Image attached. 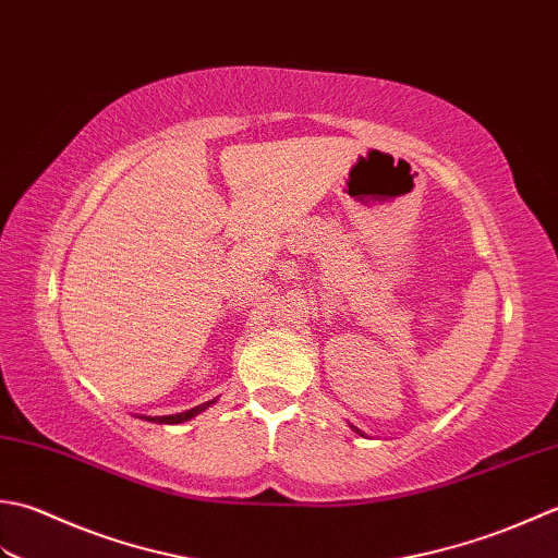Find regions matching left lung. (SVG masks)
Segmentation results:
<instances>
[{
	"label": "left lung",
	"mask_w": 558,
	"mask_h": 558,
	"mask_svg": "<svg viewBox=\"0 0 558 558\" xmlns=\"http://www.w3.org/2000/svg\"><path fill=\"white\" fill-rule=\"evenodd\" d=\"M351 428H354V430H356V434H359V436H363V430H359V428H356V426H351Z\"/></svg>",
	"instance_id": "left-lung-1"
}]
</instances>
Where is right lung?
Masks as SVG:
<instances>
[{
    "mask_svg": "<svg viewBox=\"0 0 558 558\" xmlns=\"http://www.w3.org/2000/svg\"><path fill=\"white\" fill-rule=\"evenodd\" d=\"M216 400H209V402H202L197 407L187 409V412H180V414H168V416H142L144 422H151V424H183V422H190V418H195L197 414H202L204 409H209Z\"/></svg>",
    "mask_w": 558,
    "mask_h": 558,
    "instance_id": "1",
    "label": "right lung"
}]
</instances>
